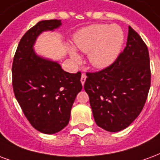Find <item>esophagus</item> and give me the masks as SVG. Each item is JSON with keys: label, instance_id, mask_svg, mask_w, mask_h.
<instances>
[{"label": "esophagus", "instance_id": "obj_1", "mask_svg": "<svg viewBox=\"0 0 160 160\" xmlns=\"http://www.w3.org/2000/svg\"><path fill=\"white\" fill-rule=\"evenodd\" d=\"M85 81H86V75H85V74H82V77H81V82H82V84L84 85Z\"/></svg>", "mask_w": 160, "mask_h": 160}]
</instances>
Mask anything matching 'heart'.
I'll use <instances>...</instances> for the list:
<instances>
[{
	"label": "heart",
	"mask_w": 160,
	"mask_h": 160,
	"mask_svg": "<svg viewBox=\"0 0 160 160\" xmlns=\"http://www.w3.org/2000/svg\"><path fill=\"white\" fill-rule=\"evenodd\" d=\"M123 39L119 26L100 24L83 28L73 37L76 48L88 53V61L97 69L107 68L116 60L121 53ZM68 52L73 62L80 61V56L73 48H69Z\"/></svg>",
	"instance_id": "b5f03b06"
}]
</instances>
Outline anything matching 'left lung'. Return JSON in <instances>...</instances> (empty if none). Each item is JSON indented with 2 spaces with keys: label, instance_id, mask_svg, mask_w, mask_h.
Returning a JSON list of instances; mask_svg holds the SVG:
<instances>
[{
  "label": "left lung",
  "instance_id": "obj_1",
  "mask_svg": "<svg viewBox=\"0 0 160 160\" xmlns=\"http://www.w3.org/2000/svg\"><path fill=\"white\" fill-rule=\"evenodd\" d=\"M86 75L84 89L96 124L110 132L124 129L138 117L148 98L151 84L148 47L129 26L126 47L116 61Z\"/></svg>",
  "mask_w": 160,
  "mask_h": 160
}]
</instances>
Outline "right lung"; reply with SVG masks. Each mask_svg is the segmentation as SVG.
I'll return each instance as SVG.
<instances>
[{"label": "right lung", "mask_w": 160, "mask_h": 160, "mask_svg": "<svg viewBox=\"0 0 160 160\" xmlns=\"http://www.w3.org/2000/svg\"><path fill=\"white\" fill-rule=\"evenodd\" d=\"M61 20H42L21 38L12 73L15 97L31 124L44 134H54L68 124L77 94L82 90L81 72H65L58 61L38 55L34 50L37 37L53 31Z\"/></svg>", "instance_id": "right-lung-1"}]
</instances>
